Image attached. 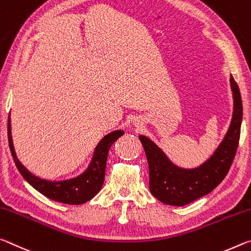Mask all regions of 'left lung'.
<instances>
[{
	"instance_id": "8db88e82",
	"label": "left lung",
	"mask_w": 251,
	"mask_h": 251,
	"mask_svg": "<svg viewBox=\"0 0 251 251\" xmlns=\"http://www.w3.org/2000/svg\"><path fill=\"white\" fill-rule=\"evenodd\" d=\"M230 85L233 97L231 123L223 142L201 166L195 169L176 166L152 140L146 135H139L149 164L150 191L161 202L182 207L208 195L227 176L239 145L242 120L241 96L232 75Z\"/></svg>"
}]
</instances>
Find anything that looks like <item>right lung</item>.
<instances>
[{"label":"right lung","mask_w":251,"mask_h":251,"mask_svg":"<svg viewBox=\"0 0 251 251\" xmlns=\"http://www.w3.org/2000/svg\"><path fill=\"white\" fill-rule=\"evenodd\" d=\"M7 133H9V146L20 174L31 186L38 190L40 194L57 202L67 204H82L91 200L99 191L101 190L104 181L106 159L111 146L116 142L121 135L125 134L123 130H116L110 132L98 143L94 150L93 157L88 169L83 174L69 180L61 181H50V180L41 179L31 174L23 164L20 162L14 151L13 141L11 134V119L7 121Z\"/></svg>","instance_id":"right-lung-1"}]
</instances>
